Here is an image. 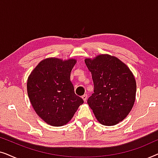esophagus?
Wrapping results in <instances>:
<instances>
[{"mask_svg":"<svg viewBox=\"0 0 158 158\" xmlns=\"http://www.w3.org/2000/svg\"><path fill=\"white\" fill-rule=\"evenodd\" d=\"M82 98H83L84 102H86V101H87V98H88V96L86 94L83 95V96H82Z\"/></svg>","mask_w":158,"mask_h":158,"instance_id":"34e87169","label":"esophagus"}]
</instances>
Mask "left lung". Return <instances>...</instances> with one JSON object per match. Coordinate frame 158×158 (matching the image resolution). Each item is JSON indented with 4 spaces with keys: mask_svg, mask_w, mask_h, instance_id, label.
<instances>
[{
    "mask_svg": "<svg viewBox=\"0 0 158 158\" xmlns=\"http://www.w3.org/2000/svg\"><path fill=\"white\" fill-rule=\"evenodd\" d=\"M85 62L94 84L88 104L100 124H118L129 114L135 101L137 85L132 72L118 58L107 54L86 58Z\"/></svg>",
    "mask_w": 158,
    "mask_h": 158,
    "instance_id": "8db88e82",
    "label": "left lung"
}]
</instances>
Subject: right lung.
<instances>
[{"label":"right lung","mask_w":158,"mask_h":158,"mask_svg":"<svg viewBox=\"0 0 158 158\" xmlns=\"http://www.w3.org/2000/svg\"><path fill=\"white\" fill-rule=\"evenodd\" d=\"M73 58L42 60L27 80V93L36 114L53 127L65 125L83 100L74 92L70 73L76 64Z\"/></svg>","instance_id":"right-lung-1"}]
</instances>
